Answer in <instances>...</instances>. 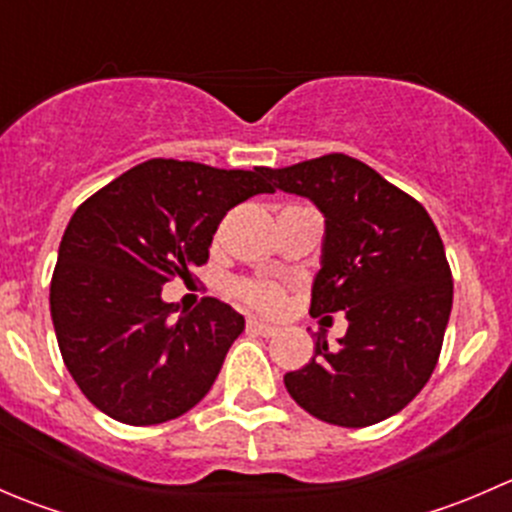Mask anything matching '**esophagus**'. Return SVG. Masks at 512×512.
Instances as JSON below:
<instances>
[{
  "instance_id": "34e87169",
  "label": "esophagus",
  "mask_w": 512,
  "mask_h": 512,
  "mask_svg": "<svg viewBox=\"0 0 512 512\" xmlns=\"http://www.w3.org/2000/svg\"><path fill=\"white\" fill-rule=\"evenodd\" d=\"M247 329H250V332H255V334H260V337H272V334L277 332V327L260 322V319H247Z\"/></svg>"
}]
</instances>
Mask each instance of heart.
I'll use <instances>...</instances> for the list:
<instances>
[{
  "instance_id": "b5f03b06",
  "label": "heart",
  "mask_w": 512,
  "mask_h": 512,
  "mask_svg": "<svg viewBox=\"0 0 512 512\" xmlns=\"http://www.w3.org/2000/svg\"><path fill=\"white\" fill-rule=\"evenodd\" d=\"M232 292L240 299H245L247 304H252V307L267 309V312H272V309H277L282 304V289L272 285V282H235Z\"/></svg>"
}]
</instances>
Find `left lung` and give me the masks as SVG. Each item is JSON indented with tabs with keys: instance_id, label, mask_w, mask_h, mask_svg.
I'll list each match as a JSON object with an SVG mask.
<instances>
[{
	"instance_id": "8db88e82",
	"label": "left lung",
	"mask_w": 512,
	"mask_h": 512,
	"mask_svg": "<svg viewBox=\"0 0 512 512\" xmlns=\"http://www.w3.org/2000/svg\"><path fill=\"white\" fill-rule=\"evenodd\" d=\"M265 178L324 215L312 314L344 312L349 322L337 347L319 334L312 361L285 374L289 396L344 428L399 414L431 379L451 317L436 225L411 195L344 153L265 168Z\"/></svg>"
}]
</instances>
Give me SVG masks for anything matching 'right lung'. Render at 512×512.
<instances>
[{"instance_id":"right-lung-1","label":"right lung","mask_w":512,"mask_h":512,"mask_svg":"<svg viewBox=\"0 0 512 512\" xmlns=\"http://www.w3.org/2000/svg\"><path fill=\"white\" fill-rule=\"evenodd\" d=\"M272 193L265 168L153 158L91 195L66 225L51 277L61 356L86 399L131 426L193 409L218 379L245 317L220 299L170 319L173 277L208 262L227 210Z\"/></svg>"}]
</instances>
